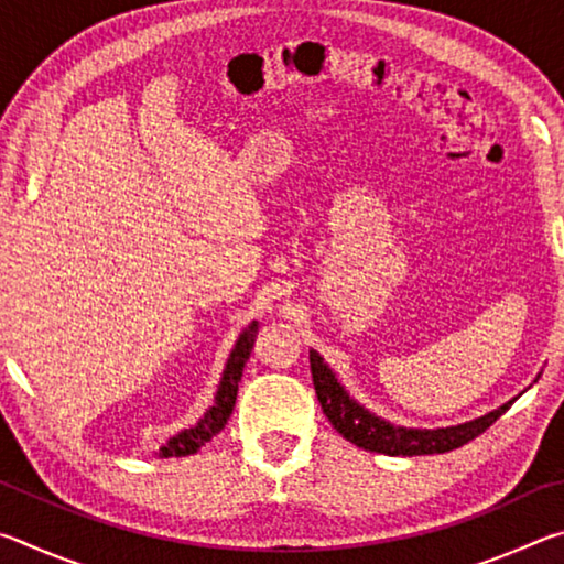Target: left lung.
Masks as SVG:
<instances>
[{"mask_svg": "<svg viewBox=\"0 0 564 564\" xmlns=\"http://www.w3.org/2000/svg\"><path fill=\"white\" fill-rule=\"evenodd\" d=\"M311 376L313 386H316L318 403L323 413L330 420V425L346 437V441L356 443L362 451L386 453V455H435L447 453L455 447L465 445L498 420L508 405H502L492 413L470 420V423L455 425V427H437V431H415V427H398L390 425L388 420H380L378 415L368 413L366 408L358 405L343 386L330 373V368L323 362L316 350H311Z\"/></svg>", "mask_w": 564, "mask_h": 564, "instance_id": "1", "label": "left lung"}]
</instances>
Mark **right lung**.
<instances>
[{
  "label": "right lung",
  "instance_id": "right-lung-1",
  "mask_svg": "<svg viewBox=\"0 0 564 564\" xmlns=\"http://www.w3.org/2000/svg\"><path fill=\"white\" fill-rule=\"evenodd\" d=\"M259 333V323H251L241 336L236 340V348L231 352V358L226 362L221 386H218V393L214 405L206 410V415L198 420L194 427L188 431H181L176 437H171L166 445H161L159 455L161 457H181V455H194L196 451H202V445H206L216 433L224 431L226 420L231 417V410L236 405V393H238V380L243 376V366L248 356H251L253 348V338Z\"/></svg>",
  "mask_w": 564,
  "mask_h": 564
}]
</instances>
